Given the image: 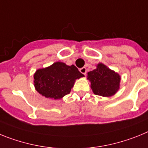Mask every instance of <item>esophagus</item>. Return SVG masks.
Listing matches in <instances>:
<instances>
[{
  "instance_id": "1",
  "label": "esophagus",
  "mask_w": 148,
  "mask_h": 148,
  "mask_svg": "<svg viewBox=\"0 0 148 148\" xmlns=\"http://www.w3.org/2000/svg\"><path fill=\"white\" fill-rule=\"evenodd\" d=\"M79 71H80L83 74H84V75L86 74V69L85 67H83V68H81V69H79Z\"/></svg>"
}]
</instances>
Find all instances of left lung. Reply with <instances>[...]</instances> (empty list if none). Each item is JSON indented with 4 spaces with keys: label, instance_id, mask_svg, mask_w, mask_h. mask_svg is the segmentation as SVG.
<instances>
[{
    "label": "left lung",
    "instance_id": "obj_1",
    "mask_svg": "<svg viewBox=\"0 0 148 148\" xmlns=\"http://www.w3.org/2000/svg\"><path fill=\"white\" fill-rule=\"evenodd\" d=\"M91 88L97 95L110 97L119 90L121 77L119 74L110 70L103 64L97 65V69L88 73Z\"/></svg>",
    "mask_w": 148,
    "mask_h": 148
}]
</instances>
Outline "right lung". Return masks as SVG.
Instances as JSON below:
<instances>
[{
  "label": "right lung",
  "instance_id": "1",
  "mask_svg": "<svg viewBox=\"0 0 148 148\" xmlns=\"http://www.w3.org/2000/svg\"><path fill=\"white\" fill-rule=\"evenodd\" d=\"M74 65L57 62L46 69H38L34 74L37 92L47 98L60 99L70 93L75 79L83 77Z\"/></svg>",
  "mask_w": 148,
  "mask_h": 148
}]
</instances>
